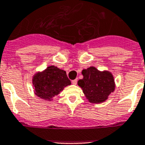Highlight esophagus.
I'll return each mask as SVG.
<instances>
[{"label": "esophagus", "mask_w": 145, "mask_h": 145, "mask_svg": "<svg viewBox=\"0 0 145 145\" xmlns=\"http://www.w3.org/2000/svg\"><path fill=\"white\" fill-rule=\"evenodd\" d=\"M72 84H73V85H76V84H77V79H75V80L72 81Z\"/></svg>", "instance_id": "esophagus-1"}]
</instances>
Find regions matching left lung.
<instances>
[{"instance_id":"1","label":"left lung","mask_w":145,"mask_h":145,"mask_svg":"<svg viewBox=\"0 0 145 145\" xmlns=\"http://www.w3.org/2000/svg\"><path fill=\"white\" fill-rule=\"evenodd\" d=\"M82 74L83 78L78 81V85L90 103L104 102L115 90L114 77L108 70L100 71L96 67H90L83 69Z\"/></svg>"}]
</instances>
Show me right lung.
I'll use <instances>...</instances> for the list:
<instances>
[{"label":"right lung","mask_w":145,"mask_h":145,"mask_svg":"<svg viewBox=\"0 0 145 145\" xmlns=\"http://www.w3.org/2000/svg\"><path fill=\"white\" fill-rule=\"evenodd\" d=\"M32 82L35 95L48 101H51L53 97L59 95L67 86L71 85L66 71L53 65L35 73Z\"/></svg>","instance_id":"obj_1"}]
</instances>
